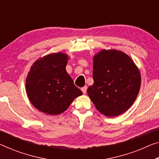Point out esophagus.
Returning <instances> with one entry per match:
<instances>
[{"instance_id":"esophagus-1","label":"esophagus","mask_w":159,"mask_h":159,"mask_svg":"<svg viewBox=\"0 0 159 159\" xmlns=\"http://www.w3.org/2000/svg\"><path fill=\"white\" fill-rule=\"evenodd\" d=\"M87 86H84V87H82V88L81 90L82 91L83 94H86V92H87Z\"/></svg>"}]
</instances>
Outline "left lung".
I'll list each match as a JSON object with an SVG mask.
<instances>
[{"instance_id": "1", "label": "left lung", "mask_w": 159, "mask_h": 159, "mask_svg": "<svg viewBox=\"0 0 159 159\" xmlns=\"http://www.w3.org/2000/svg\"><path fill=\"white\" fill-rule=\"evenodd\" d=\"M93 60L94 84L87 94L100 113L109 117L120 115L138 96L140 72L131 58L119 50H102Z\"/></svg>"}]
</instances>
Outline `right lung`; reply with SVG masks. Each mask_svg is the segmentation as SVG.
<instances>
[{"label": "right lung", "mask_w": 159, "mask_h": 159, "mask_svg": "<svg viewBox=\"0 0 159 159\" xmlns=\"http://www.w3.org/2000/svg\"><path fill=\"white\" fill-rule=\"evenodd\" d=\"M67 55L52 53L36 60L26 78V92L39 111L57 115L67 109L82 92L66 71Z\"/></svg>", "instance_id": "obj_1"}]
</instances>
